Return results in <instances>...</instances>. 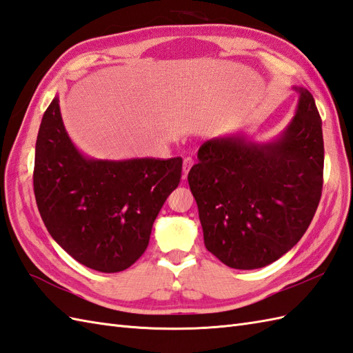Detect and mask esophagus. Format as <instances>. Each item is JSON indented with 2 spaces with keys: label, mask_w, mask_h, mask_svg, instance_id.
Instances as JSON below:
<instances>
[{
  "label": "esophagus",
  "mask_w": 353,
  "mask_h": 353,
  "mask_svg": "<svg viewBox=\"0 0 353 353\" xmlns=\"http://www.w3.org/2000/svg\"><path fill=\"white\" fill-rule=\"evenodd\" d=\"M192 165H194L192 158H185L183 159V177H186V174L190 173V170H191Z\"/></svg>",
  "instance_id": "1"
}]
</instances>
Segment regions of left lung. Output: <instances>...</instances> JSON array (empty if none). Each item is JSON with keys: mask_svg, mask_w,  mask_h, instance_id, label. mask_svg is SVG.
I'll list each match as a JSON object with an SVG mask.
<instances>
[{"mask_svg": "<svg viewBox=\"0 0 353 353\" xmlns=\"http://www.w3.org/2000/svg\"><path fill=\"white\" fill-rule=\"evenodd\" d=\"M283 132L252 141L212 138L188 174L204 245L233 269H259L292 250L313 219L323 185L322 120L307 88Z\"/></svg>", "mask_w": 353, "mask_h": 353, "instance_id": "1", "label": "left lung"}]
</instances>
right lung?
Returning a JSON list of instances; mask_svg holds the SVG:
<instances>
[{
    "label": "right lung",
    "instance_id": "add662e5",
    "mask_svg": "<svg viewBox=\"0 0 353 353\" xmlns=\"http://www.w3.org/2000/svg\"><path fill=\"white\" fill-rule=\"evenodd\" d=\"M59 96L36 141L34 195L52 239L90 269L120 272L143 256L154 219L182 176V158L94 159L64 128Z\"/></svg>",
    "mask_w": 353,
    "mask_h": 353
}]
</instances>
